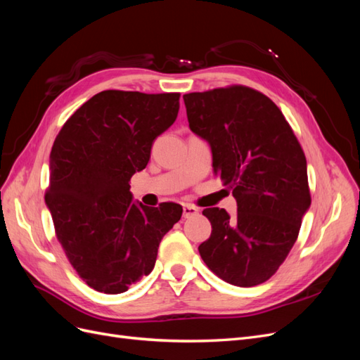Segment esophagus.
<instances>
[{"label": "esophagus", "instance_id": "obj_1", "mask_svg": "<svg viewBox=\"0 0 360 360\" xmlns=\"http://www.w3.org/2000/svg\"><path fill=\"white\" fill-rule=\"evenodd\" d=\"M198 213H200L198 207L191 205V204H184V205H183V216H184V217H192V216L198 214Z\"/></svg>", "mask_w": 360, "mask_h": 360}]
</instances>
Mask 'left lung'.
I'll return each mask as SVG.
<instances>
[{
	"label": "left lung",
	"instance_id": "obj_1",
	"mask_svg": "<svg viewBox=\"0 0 360 360\" xmlns=\"http://www.w3.org/2000/svg\"><path fill=\"white\" fill-rule=\"evenodd\" d=\"M192 132L209 141L213 172L233 191L237 213L205 209L212 234L200 255L237 287L263 284L284 263L311 205L307 158L269 97L246 85L183 96Z\"/></svg>",
	"mask_w": 360,
	"mask_h": 360
}]
</instances>
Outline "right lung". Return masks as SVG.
<instances>
[{"mask_svg":"<svg viewBox=\"0 0 360 360\" xmlns=\"http://www.w3.org/2000/svg\"><path fill=\"white\" fill-rule=\"evenodd\" d=\"M179 101L180 93L105 90L53 141L45 201L69 263L96 291L124 292L148 275L162 237L180 221V204H135L129 191L153 141L176 122Z\"/></svg>","mask_w":360,"mask_h":360,"instance_id":"1","label":"right lung"}]
</instances>
